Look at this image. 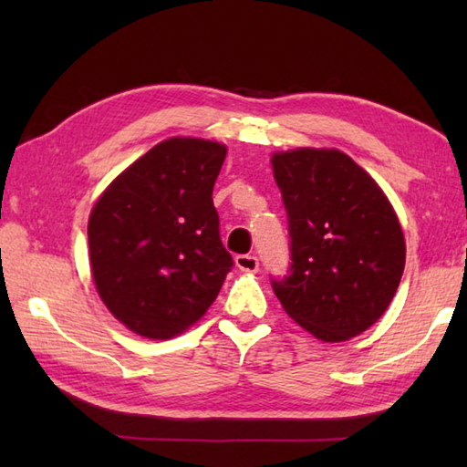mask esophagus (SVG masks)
<instances>
[{"label": "esophagus", "mask_w": 467, "mask_h": 467, "mask_svg": "<svg viewBox=\"0 0 467 467\" xmlns=\"http://www.w3.org/2000/svg\"><path fill=\"white\" fill-rule=\"evenodd\" d=\"M236 266H239L241 271H246V273H256L259 271V259H256L254 254H239L234 259Z\"/></svg>", "instance_id": "34e87169"}]
</instances>
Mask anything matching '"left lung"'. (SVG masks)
I'll list each match as a JSON object with an SVG mask.
<instances>
[{
  "label": "left lung",
  "mask_w": 467,
  "mask_h": 467,
  "mask_svg": "<svg viewBox=\"0 0 467 467\" xmlns=\"http://www.w3.org/2000/svg\"><path fill=\"white\" fill-rule=\"evenodd\" d=\"M291 236V266L273 279L283 309L325 343L369 329L389 306L405 266L391 202L373 178L335 148L275 152Z\"/></svg>",
  "instance_id": "left-lung-1"
}]
</instances>
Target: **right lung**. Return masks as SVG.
Returning a JSON list of instances; mask_svg holds the SVG:
<instances>
[{
    "label": "right lung",
    "instance_id": "add662e5",
    "mask_svg": "<svg viewBox=\"0 0 467 467\" xmlns=\"http://www.w3.org/2000/svg\"><path fill=\"white\" fill-rule=\"evenodd\" d=\"M226 146L168 138L138 158L98 198L88 246L98 295L146 339L194 325L233 269L218 233L213 188Z\"/></svg>",
    "mask_w": 467,
    "mask_h": 467
}]
</instances>
